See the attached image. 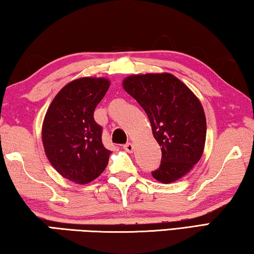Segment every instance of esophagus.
Returning <instances> with one entry per match:
<instances>
[{"label":"esophagus","mask_w":254,"mask_h":254,"mask_svg":"<svg viewBox=\"0 0 254 254\" xmlns=\"http://www.w3.org/2000/svg\"><path fill=\"white\" fill-rule=\"evenodd\" d=\"M123 148H124V150H126L127 152H128V153H132V152H133V150H134V145H133V143L128 142V143H127V144H124V145H123Z\"/></svg>","instance_id":"esophagus-1"}]
</instances>
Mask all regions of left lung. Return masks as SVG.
Segmentation results:
<instances>
[{"mask_svg": "<svg viewBox=\"0 0 254 254\" xmlns=\"http://www.w3.org/2000/svg\"><path fill=\"white\" fill-rule=\"evenodd\" d=\"M127 94L147 113L162 158L152 177L177 182L200 160L205 149L206 118L190 88L169 72L130 75L122 81Z\"/></svg>", "mask_w": 254, "mask_h": 254, "instance_id": "left-lung-1", "label": "left lung"}]
</instances>
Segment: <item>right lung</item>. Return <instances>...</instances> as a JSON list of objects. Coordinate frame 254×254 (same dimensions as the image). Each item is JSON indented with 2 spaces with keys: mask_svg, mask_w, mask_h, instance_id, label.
<instances>
[{
  "mask_svg": "<svg viewBox=\"0 0 254 254\" xmlns=\"http://www.w3.org/2000/svg\"><path fill=\"white\" fill-rule=\"evenodd\" d=\"M111 85L105 77H80L60 89L42 122L46 157L71 183L86 185L105 170L111 151L102 143L94 111Z\"/></svg>",
  "mask_w": 254,
  "mask_h": 254,
  "instance_id": "1",
  "label": "right lung"
}]
</instances>
